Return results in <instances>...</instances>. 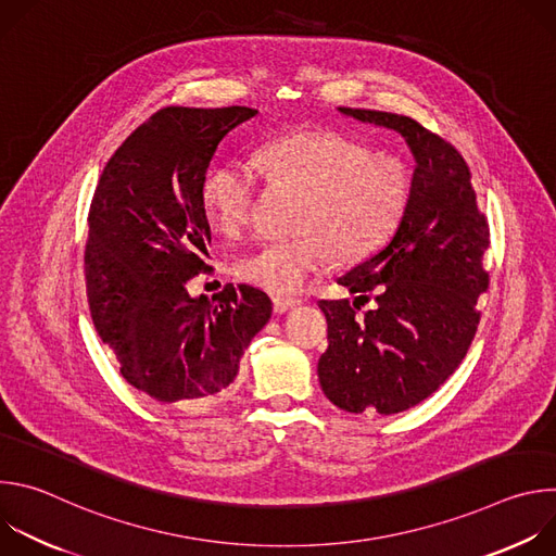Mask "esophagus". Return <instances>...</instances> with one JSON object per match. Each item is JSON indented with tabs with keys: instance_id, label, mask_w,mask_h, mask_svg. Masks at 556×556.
<instances>
[{
	"instance_id": "1",
	"label": "esophagus",
	"mask_w": 556,
	"mask_h": 556,
	"mask_svg": "<svg viewBox=\"0 0 556 556\" xmlns=\"http://www.w3.org/2000/svg\"><path fill=\"white\" fill-rule=\"evenodd\" d=\"M296 303H299V299H294V296H275V299H273V307H275L277 314H286V312L292 309Z\"/></svg>"
}]
</instances>
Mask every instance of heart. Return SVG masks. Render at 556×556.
I'll return each instance as SVG.
<instances>
[{
  "label": "heart",
  "mask_w": 556,
  "mask_h": 556,
  "mask_svg": "<svg viewBox=\"0 0 556 556\" xmlns=\"http://www.w3.org/2000/svg\"><path fill=\"white\" fill-rule=\"evenodd\" d=\"M268 185L299 193L292 240L244 255L235 273L275 294L299 292L334 257L358 262L380 251L401 226L409 200V174L399 155L369 151L365 142L334 129H299L266 140L253 165H213L200 185L206 224L222 237H240L260 193Z\"/></svg>",
  "instance_id": "1"
}]
</instances>
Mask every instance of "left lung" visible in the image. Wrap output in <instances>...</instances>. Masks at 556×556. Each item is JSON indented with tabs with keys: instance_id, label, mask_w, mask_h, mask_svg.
I'll return each instance as SVG.
<instances>
[{
	"instance_id": "left-lung-1",
	"label": "left lung",
	"mask_w": 556,
	"mask_h": 556,
	"mask_svg": "<svg viewBox=\"0 0 556 556\" xmlns=\"http://www.w3.org/2000/svg\"><path fill=\"white\" fill-rule=\"evenodd\" d=\"M348 118L391 129L414 155L409 200L382 251L337 281L358 296L321 299L328 350L319 358L321 389L350 414H401L459 367L478 332V296L489 224L478 211L464 157L409 116L339 108ZM375 305L357 314L368 296Z\"/></svg>"
}]
</instances>
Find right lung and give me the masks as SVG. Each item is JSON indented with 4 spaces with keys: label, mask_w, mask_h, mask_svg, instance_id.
<instances>
[{
    "label": "right lung",
    "mask_w": 556,
    "mask_h": 556,
    "mask_svg": "<svg viewBox=\"0 0 556 556\" xmlns=\"http://www.w3.org/2000/svg\"><path fill=\"white\" fill-rule=\"evenodd\" d=\"M253 108H165L114 151L90 206L86 279L92 319L123 378L161 403L211 405L230 391L266 292L226 283L191 296L208 268L200 185L219 140Z\"/></svg>",
    "instance_id": "add662e5"
}]
</instances>
